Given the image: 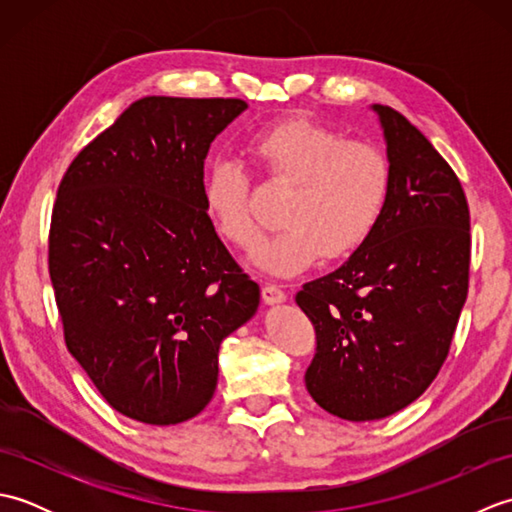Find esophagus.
Wrapping results in <instances>:
<instances>
[{
	"label": "esophagus",
	"mask_w": 512,
	"mask_h": 512,
	"mask_svg": "<svg viewBox=\"0 0 512 512\" xmlns=\"http://www.w3.org/2000/svg\"><path fill=\"white\" fill-rule=\"evenodd\" d=\"M262 299L266 306H279V303L286 301V292L277 286H264L262 288Z\"/></svg>",
	"instance_id": "34e87169"
}]
</instances>
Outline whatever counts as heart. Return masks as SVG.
I'll return each instance as SVG.
<instances>
[{
  "label": "heart",
  "mask_w": 512,
  "mask_h": 512,
  "mask_svg": "<svg viewBox=\"0 0 512 512\" xmlns=\"http://www.w3.org/2000/svg\"><path fill=\"white\" fill-rule=\"evenodd\" d=\"M259 165L292 184L281 222L286 226L253 253V266L273 277H295L323 255H352L374 231L389 193V162L378 147L341 134L310 118L266 127L248 143ZM250 178L233 156H217L204 173L202 198L224 242L250 248L259 228L248 206Z\"/></svg>",
  "instance_id": "heart-1"
}]
</instances>
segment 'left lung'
Listing matches in <instances>:
<instances>
[{"label": "left lung", "mask_w": 512, "mask_h": 512, "mask_svg": "<svg viewBox=\"0 0 512 512\" xmlns=\"http://www.w3.org/2000/svg\"><path fill=\"white\" fill-rule=\"evenodd\" d=\"M369 110L391 173L383 213L347 262L297 292L317 330L308 394L352 422L387 418L433 383L471 262L469 204L449 162L396 110Z\"/></svg>", "instance_id": "1"}]
</instances>
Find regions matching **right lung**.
<instances>
[{"label": "right lung", "mask_w": 512, "mask_h": 512, "mask_svg": "<svg viewBox=\"0 0 512 512\" xmlns=\"http://www.w3.org/2000/svg\"><path fill=\"white\" fill-rule=\"evenodd\" d=\"M239 99L145 96L96 136L59 184L50 279L70 354L123 416L191 420L217 354L259 308L206 215L204 158Z\"/></svg>", "instance_id": "right-lung-1"}]
</instances>
